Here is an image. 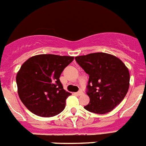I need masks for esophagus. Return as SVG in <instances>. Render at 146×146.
<instances>
[{"mask_svg": "<svg viewBox=\"0 0 146 146\" xmlns=\"http://www.w3.org/2000/svg\"><path fill=\"white\" fill-rule=\"evenodd\" d=\"M83 94V92H82V91H79V92H78L77 93H76V94H77V95H78V96L81 95V94Z\"/></svg>", "mask_w": 146, "mask_h": 146, "instance_id": "34e87169", "label": "esophagus"}]
</instances>
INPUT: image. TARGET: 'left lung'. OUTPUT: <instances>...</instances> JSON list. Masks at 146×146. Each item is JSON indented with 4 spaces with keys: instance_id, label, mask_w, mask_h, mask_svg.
Listing matches in <instances>:
<instances>
[{
    "instance_id": "8db88e82",
    "label": "left lung",
    "mask_w": 146,
    "mask_h": 146,
    "mask_svg": "<svg viewBox=\"0 0 146 146\" xmlns=\"http://www.w3.org/2000/svg\"><path fill=\"white\" fill-rule=\"evenodd\" d=\"M75 60L89 75L86 94L90 101L84 109L103 114L121 103L129 90L130 75L119 58L98 52L78 56Z\"/></svg>"
}]
</instances>
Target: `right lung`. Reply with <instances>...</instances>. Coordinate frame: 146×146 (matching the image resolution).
Wrapping results in <instances>:
<instances>
[{"mask_svg":"<svg viewBox=\"0 0 146 146\" xmlns=\"http://www.w3.org/2000/svg\"><path fill=\"white\" fill-rule=\"evenodd\" d=\"M73 60L70 56L39 54L21 66L16 77L17 92L31 112L50 117L63 111L71 94L63 89L60 76Z\"/></svg>","mask_w":146,"mask_h":146,"instance_id":"right-lung-1","label":"right lung"}]
</instances>
